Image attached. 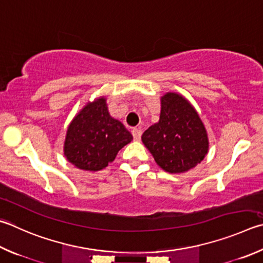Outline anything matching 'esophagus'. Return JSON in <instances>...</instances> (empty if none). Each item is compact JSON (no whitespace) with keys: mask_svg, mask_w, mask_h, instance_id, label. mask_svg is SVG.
I'll return each instance as SVG.
<instances>
[{"mask_svg":"<svg viewBox=\"0 0 263 263\" xmlns=\"http://www.w3.org/2000/svg\"><path fill=\"white\" fill-rule=\"evenodd\" d=\"M132 135H133V138H135V140L139 141L140 138H141V127H135V128H133Z\"/></svg>","mask_w":263,"mask_h":263,"instance_id":"34e87169","label":"esophagus"}]
</instances>
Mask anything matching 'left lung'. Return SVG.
Returning a JSON list of instances; mask_svg holds the SVG:
<instances>
[{"label": "left lung", "mask_w": 263, "mask_h": 263, "mask_svg": "<svg viewBox=\"0 0 263 263\" xmlns=\"http://www.w3.org/2000/svg\"><path fill=\"white\" fill-rule=\"evenodd\" d=\"M141 140L159 166L170 174L193 169L209 148L206 127L197 110L183 95L171 92L161 98L159 122L142 133Z\"/></svg>", "instance_id": "left-lung-1"}]
</instances>
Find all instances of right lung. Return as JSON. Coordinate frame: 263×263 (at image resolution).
<instances>
[{
	"mask_svg": "<svg viewBox=\"0 0 263 263\" xmlns=\"http://www.w3.org/2000/svg\"><path fill=\"white\" fill-rule=\"evenodd\" d=\"M133 137L108 111L104 97L88 102L74 116L66 131L64 155L76 168L99 171L115 160Z\"/></svg>",
	"mask_w": 263,
	"mask_h": 263,
	"instance_id": "1",
	"label": "right lung"
}]
</instances>
